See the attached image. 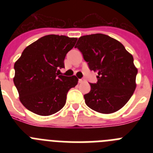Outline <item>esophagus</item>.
Wrapping results in <instances>:
<instances>
[{"instance_id":"34e87169","label":"esophagus","mask_w":153,"mask_h":153,"mask_svg":"<svg viewBox=\"0 0 153 153\" xmlns=\"http://www.w3.org/2000/svg\"><path fill=\"white\" fill-rule=\"evenodd\" d=\"M84 81H85L84 79H79L78 82H79V83H83V82H84Z\"/></svg>"}]
</instances>
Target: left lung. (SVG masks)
<instances>
[{
  "instance_id": "obj_1",
  "label": "left lung",
  "mask_w": 153,
  "mask_h": 153,
  "mask_svg": "<svg viewBox=\"0 0 153 153\" xmlns=\"http://www.w3.org/2000/svg\"><path fill=\"white\" fill-rule=\"evenodd\" d=\"M90 70L97 72V83L84 95L85 102L94 111L113 113L123 107L136 89L138 70L133 57L120 41L102 33L80 36L75 46Z\"/></svg>"
}]
</instances>
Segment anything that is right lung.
<instances>
[{
	"mask_svg": "<svg viewBox=\"0 0 153 153\" xmlns=\"http://www.w3.org/2000/svg\"><path fill=\"white\" fill-rule=\"evenodd\" d=\"M77 38L63 35L42 36L24 50L14 63L13 83L21 103L40 116L54 114L64 106L69 90L78 83L76 76L60 75L67 53Z\"/></svg>",
	"mask_w": 153,
	"mask_h": 153,
	"instance_id": "add662e5",
	"label": "right lung"
}]
</instances>
